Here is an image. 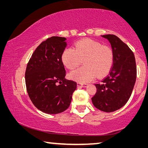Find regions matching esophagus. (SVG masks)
Wrapping results in <instances>:
<instances>
[{
	"label": "esophagus",
	"instance_id": "1",
	"mask_svg": "<svg viewBox=\"0 0 148 148\" xmlns=\"http://www.w3.org/2000/svg\"><path fill=\"white\" fill-rule=\"evenodd\" d=\"M77 87H86L87 86V84H82V83H77Z\"/></svg>",
	"mask_w": 148,
	"mask_h": 148
}]
</instances>
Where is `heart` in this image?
<instances>
[{
	"label": "heart",
	"instance_id": "b5f03b06",
	"mask_svg": "<svg viewBox=\"0 0 148 148\" xmlns=\"http://www.w3.org/2000/svg\"><path fill=\"white\" fill-rule=\"evenodd\" d=\"M61 60L70 71L76 69L83 61L84 66L71 72L69 77L86 83L96 76L102 77L108 73L114 63V55L109 46L91 39H84L77 42L74 48L66 47L62 53Z\"/></svg>",
	"mask_w": 148,
	"mask_h": 148
}]
</instances>
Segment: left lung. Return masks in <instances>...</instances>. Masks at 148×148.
<instances>
[{
  "label": "left lung",
  "instance_id": "left-lung-1",
  "mask_svg": "<svg viewBox=\"0 0 148 148\" xmlns=\"http://www.w3.org/2000/svg\"><path fill=\"white\" fill-rule=\"evenodd\" d=\"M102 37L111 44L114 60L109 74L95 84L97 92L91 100L97 108L112 112L123 106L131 97L136 79V61L131 49L116 35Z\"/></svg>",
  "mask_w": 148,
  "mask_h": 148
}]
</instances>
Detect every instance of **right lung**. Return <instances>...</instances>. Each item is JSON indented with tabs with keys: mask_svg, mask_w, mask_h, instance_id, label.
Instances as JSON below:
<instances>
[{
	"mask_svg": "<svg viewBox=\"0 0 148 148\" xmlns=\"http://www.w3.org/2000/svg\"><path fill=\"white\" fill-rule=\"evenodd\" d=\"M64 37L52 36L36 47L27 64L25 84L29 98L44 113L57 114L69 107L77 84L65 78L61 55Z\"/></svg>",
	"mask_w": 148,
	"mask_h": 148,
	"instance_id": "obj_1",
	"label": "right lung"
}]
</instances>
